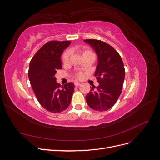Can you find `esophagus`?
I'll return each mask as SVG.
<instances>
[{
    "instance_id": "obj_1",
    "label": "esophagus",
    "mask_w": 160,
    "mask_h": 160,
    "mask_svg": "<svg viewBox=\"0 0 160 160\" xmlns=\"http://www.w3.org/2000/svg\"><path fill=\"white\" fill-rule=\"evenodd\" d=\"M75 85L76 86V87H79V86H80L81 85V83H78V82H75Z\"/></svg>"
}]
</instances>
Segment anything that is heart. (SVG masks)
<instances>
[{"instance_id":"b5f03b06","label":"heart","mask_w":160,"mask_h":160,"mask_svg":"<svg viewBox=\"0 0 160 160\" xmlns=\"http://www.w3.org/2000/svg\"><path fill=\"white\" fill-rule=\"evenodd\" d=\"M90 52H92L90 50H88V49H84L83 51V55L87 54V53H90ZM69 57V51H67L62 55V62H63V63H66V62H68ZM77 77H81V75L78 74L77 75Z\"/></svg>"}]
</instances>
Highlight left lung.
<instances>
[{
	"mask_svg": "<svg viewBox=\"0 0 160 160\" xmlns=\"http://www.w3.org/2000/svg\"><path fill=\"white\" fill-rule=\"evenodd\" d=\"M98 57L95 76L99 86H93L86 95L89 107L96 111H103L112 108L117 102L125 79V71L122 57L108 43L96 39H86Z\"/></svg>",
	"mask_w": 160,
	"mask_h": 160,
	"instance_id": "1",
	"label": "left lung"
}]
</instances>
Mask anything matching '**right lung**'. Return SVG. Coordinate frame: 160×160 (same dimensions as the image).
<instances>
[{
    "label": "right lung",
    "instance_id": "right-lung-1",
    "mask_svg": "<svg viewBox=\"0 0 160 160\" xmlns=\"http://www.w3.org/2000/svg\"><path fill=\"white\" fill-rule=\"evenodd\" d=\"M71 41H51L38 50L30 61L28 78L39 103L52 113H60L69 107L74 85L65 84L62 89L57 83L56 74L62 69L61 56Z\"/></svg>",
    "mask_w": 160,
    "mask_h": 160
}]
</instances>
